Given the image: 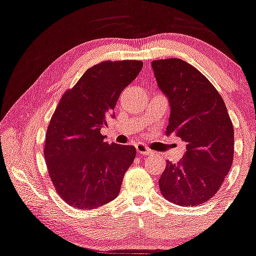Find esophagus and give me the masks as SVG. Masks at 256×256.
<instances>
[{
  "mask_svg": "<svg viewBox=\"0 0 256 256\" xmlns=\"http://www.w3.org/2000/svg\"><path fill=\"white\" fill-rule=\"evenodd\" d=\"M136 149H137V152H138V154H140V155H150V154H152V152L149 149V148H148L146 146H144V144H142V143L136 144Z\"/></svg>",
  "mask_w": 256,
  "mask_h": 256,
  "instance_id": "34e87169",
  "label": "esophagus"
}]
</instances>
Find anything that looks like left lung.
Segmentation results:
<instances>
[{
    "label": "left lung",
    "mask_w": 256,
    "mask_h": 256,
    "mask_svg": "<svg viewBox=\"0 0 256 256\" xmlns=\"http://www.w3.org/2000/svg\"><path fill=\"white\" fill-rule=\"evenodd\" d=\"M152 66L170 106L166 134L186 143L182 158L166 164L160 190L176 205H200L216 194L232 168V122L217 89L194 66L178 58L152 60Z\"/></svg>",
    "instance_id": "1"
}]
</instances>
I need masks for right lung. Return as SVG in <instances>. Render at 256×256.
I'll use <instances>...</instances> for the list:
<instances>
[{
    "label": "right lung",
    "mask_w": 256,
    "mask_h": 256,
    "mask_svg": "<svg viewBox=\"0 0 256 256\" xmlns=\"http://www.w3.org/2000/svg\"><path fill=\"white\" fill-rule=\"evenodd\" d=\"M142 66L140 60H107L89 68L52 116L44 156L57 193L74 208L92 210L119 194L136 148L108 144L100 130Z\"/></svg>",
    "instance_id": "obj_1"
}]
</instances>
